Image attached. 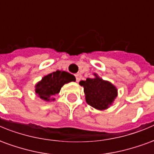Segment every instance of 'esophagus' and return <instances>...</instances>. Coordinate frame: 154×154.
Wrapping results in <instances>:
<instances>
[{"instance_id": "obj_1", "label": "esophagus", "mask_w": 154, "mask_h": 154, "mask_svg": "<svg viewBox=\"0 0 154 154\" xmlns=\"http://www.w3.org/2000/svg\"><path fill=\"white\" fill-rule=\"evenodd\" d=\"M75 77H76V81L78 82L81 80V78H82V75L80 73H76L75 74Z\"/></svg>"}]
</instances>
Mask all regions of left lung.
<instances>
[{
  "label": "left lung",
  "instance_id": "left-lung-1",
  "mask_svg": "<svg viewBox=\"0 0 154 154\" xmlns=\"http://www.w3.org/2000/svg\"><path fill=\"white\" fill-rule=\"evenodd\" d=\"M79 84L84 87L87 104L98 110L108 108L117 96V90L112 84L97 77L87 78L86 81H81Z\"/></svg>",
  "mask_w": 154,
  "mask_h": 154
}]
</instances>
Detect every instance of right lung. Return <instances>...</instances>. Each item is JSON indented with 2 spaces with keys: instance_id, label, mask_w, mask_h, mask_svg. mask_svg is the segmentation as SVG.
<instances>
[{
  "instance_id": "right-lung-1",
  "label": "right lung",
  "mask_w": 154,
  "mask_h": 154,
  "mask_svg": "<svg viewBox=\"0 0 154 154\" xmlns=\"http://www.w3.org/2000/svg\"><path fill=\"white\" fill-rule=\"evenodd\" d=\"M76 81L73 75L65 71H56L48 74L36 85L35 92L44 100H49L52 97L60 91L64 84Z\"/></svg>"
}]
</instances>
